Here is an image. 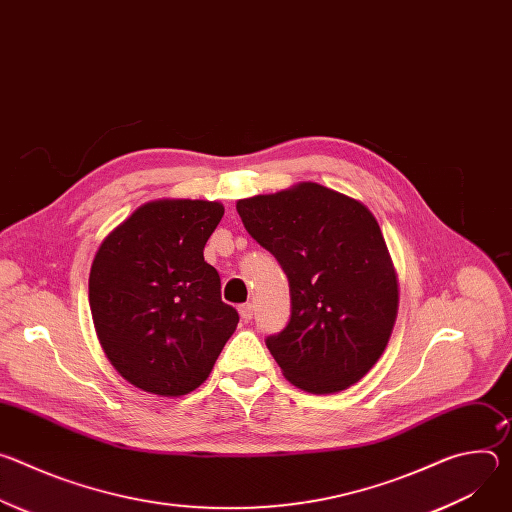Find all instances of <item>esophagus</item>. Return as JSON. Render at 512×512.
<instances>
[{"instance_id": "esophagus-1", "label": "esophagus", "mask_w": 512, "mask_h": 512, "mask_svg": "<svg viewBox=\"0 0 512 512\" xmlns=\"http://www.w3.org/2000/svg\"><path fill=\"white\" fill-rule=\"evenodd\" d=\"M239 314H241V320H243V322H251V318H253V306H251V304H243V306L239 308Z\"/></svg>"}]
</instances>
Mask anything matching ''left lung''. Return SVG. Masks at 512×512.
<instances>
[{
	"label": "left lung",
	"mask_w": 512,
	"mask_h": 512,
	"mask_svg": "<svg viewBox=\"0 0 512 512\" xmlns=\"http://www.w3.org/2000/svg\"><path fill=\"white\" fill-rule=\"evenodd\" d=\"M237 212L289 279V322L265 340L283 377L314 395L358 383L387 348L399 308L373 212L316 182L243 198Z\"/></svg>",
	"instance_id": "1"
}]
</instances>
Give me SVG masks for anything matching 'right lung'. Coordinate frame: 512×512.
I'll return each instance as SVG.
<instances>
[{"label": "right lung", "mask_w": 512, "mask_h": 512, "mask_svg": "<svg viewBox=\"0 0 512 512\" xmlns=\"http://www.w3.org/2000/svg\"><path fill=\"white\" fill-rule=\"evenodd\" d=\"M223 214L210 200L145 202L93 259L89 304L99 342L115 371L145 393L180 397L200 387L239 324L202 253Z\"/></svg>", "instance_id": "1"}]
</instances>
